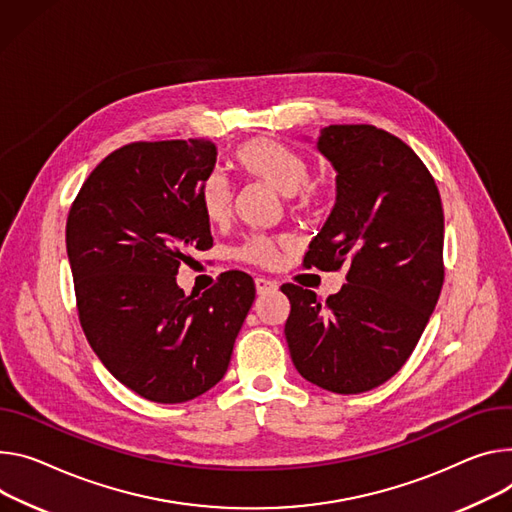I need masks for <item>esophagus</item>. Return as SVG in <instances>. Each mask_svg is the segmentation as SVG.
I'll return each mask as SVG.
<instances>
[{"label":"esophagus","instance_id":"34e87169","mask_svg":"<svg viewBox=\"0 0 512 512\" xmlns=\"http://www.w3.org/2000/svg\"><path fill=\"white\" fill-rule=\"evenodd\" d=\"M255 288H257V294H267V292H273L277 290V284L267 280V277H257L255 280Z\"/></svg>","mask_w":512,"mask_h":512}]
</instances>
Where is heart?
<instances>
[{
  "label": "heart",
  "mask_w": 512,
  "mask_h": 512,
  "mask_svg": "<svg viewBox=\"0 0 512 512\" xmlns=\"http://www.w3.org/2000/svg\"><path fill=\"white\" fill-rule=\"evenodd\" d=\"M235 165L253 179H259L282 196L292 200V208L304 210L314 202V188L308 185L310 165L302 153L273 138L257 136L245 141L232 153ZM200 206L210 222H222L232 210V192L228 179L220 173H210L200 188ZM239 257L257 265H271L277 259V243L267 237H249Z\"/></svg>",
  "instance_id": "obj_1"
}]
</instances>
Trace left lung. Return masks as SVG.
I'll use <instances>...</instances> for the list:
<instances>
[{"label":"left lung","instance_id":"left-lung-1","mask_svg":"<svg viewBox=\"0 0 512 512\" xmlns=\"http://www.w3.org/2000/svg\"><path fill=\"white\" fill-rule=\"evenodd\" d=\"M337 171L335 206L304 267H347L324 302L284 284L286 341L300 376L337 394L388 382L421 339L443 288V206L433 175L398 136L331 124L316 141Z\"/></svg>","mask_w":512,"mask_h":512}]
</instances>
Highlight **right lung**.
<instances>
[{"label":"right lung","mask_w":512,"mask_h":512,"mask_svg":"<svg viewBox=\"0 0 512 512\" xmlns=\"http://www.w3.org/2000/svg\"><path fill=\"white\" fill-rule=\"evenodd\" d=\"M216 155L206 138L126 145L89 173L69 210L83 333L110 374L151 402L216 386L255 300L243 271L222 273L202 296L175 282L181 263L212 247L200 188Z\"/></svg>","instance_id":"add662e5"}]
</instances>
